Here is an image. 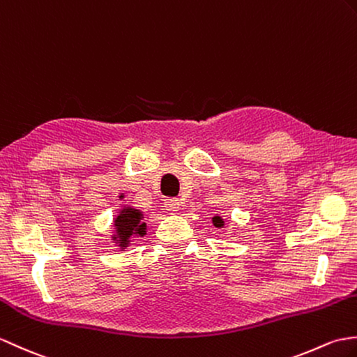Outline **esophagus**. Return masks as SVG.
<instances>
[{
  "mask_svg": "<svg viewBox=\"0 0 357 357\" xmlns=\"http://www.w3.org/2000/svg\"><path fill=\"white\" fill-rule=\"evenodd\" d=\"M179 199H176V197H170V199H165V202H164V205H165V208H167L170 213H176V211H179Z\"/></svg>",
  "mask_w": 357,
  "mask_h": 357,
  "instance_id": "34e87169",
  "label": "esophagus"
}]
</instances>
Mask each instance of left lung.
<instances>
[{
    "label": "left lung",
    "mask_w": 357,
    "mask_h": 357,
    "mask_svg": "<svg viewBox=\"0 0 357 357\" xmlns=\"http://www.w3.org/2000/svg\"><path fill=\"white\" fill-rule=\"evenodd\" d=\"M213 225L216 228H223V225H225V222H223V219L220 216H214L213 218Z\"/></svg>",
    "instance_id": "8db88e82"
}]
</instances>
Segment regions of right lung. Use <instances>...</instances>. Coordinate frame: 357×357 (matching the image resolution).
<instances>
[{
	"label": "right lung",
	"instance_id": "obj_1",
	"mask_svg": "<svg viewBox=\"0 0 357 357\" xmlns=\"http://www.w3.org/2000/svg\"><path fill=\"white\" fill-rule=\"evenodd\" d=\"M144 214L134 206H123L114 220L112 240L119 243L121 251L129 246L130 238L134 236L143 237L146 234V222H143Z\"/></svg>",
	"mask_w": 357,
	"mask_h": 357
}]
</instances>
